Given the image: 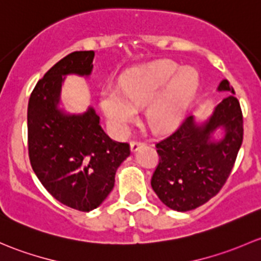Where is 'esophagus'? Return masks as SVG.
<instances>
[{
    "label": "esophagus",
    "mask_w": 261,
    "mask_h": 261,
    "mask_svg": "<svg viewBox=\"0 0 261 261\" xmlns=\"http://www.w3.org/2000/svg\"><path fill=\"white\" fill-rule=\"evenodd\" d=\"M142 146H144V142H142V141H132L130 142V150H132V152H136V150H138Z\"/></svg>",
    "instance_id": "obj_1"
}]
</instances>
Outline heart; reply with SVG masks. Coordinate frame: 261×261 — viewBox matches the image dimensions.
Here are the masks:
<instances>
[{"mask_svg":"<svg viewBox=\"0 0 261 261\" xmlns=\"http://www.w3.org/2000/svg\"><path fill=\"white\" fill-rule=\"evenodd\" d=\"M198 77L192 69L162 60L133 71L123 85L124 95L115 89H107L101 107L112 127L119 133L128 130L137 119L138 109L147 108L146 118L155 133L176 129L197 90Z\"/></svg>","mask_w":261,"mask_h":261,"instance_id":"heart-1","label":"heart"}]
</instances>
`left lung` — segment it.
<instances>
[{
  "label": "left lung",
  "instance_id": "1",
  "mask_svg": "<svg viewBox=\"0 0 261 261\" xmlns=\"http://www.w3.org/2000/svg\"><path fill=\"white\" fill-rule=\"evenodd\" d=\"M220 91L235 94L226 79ZM219 126L225 129L221 141H211ZM244 127L240 103L233 95L215 108L203 125L187 117L173 133L155 144L160 155L150 185L160 200L176 211L200 207L216 196L229 178L243 143Z\"/></svg>",
  "mask_w": 261,
  "mask_h": 261
}]
</instances>
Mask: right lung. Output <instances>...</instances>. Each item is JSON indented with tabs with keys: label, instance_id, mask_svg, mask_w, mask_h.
Masks as SVG:
<instances>
[{
	"label": "right lung",
	"instance_id": "obj_1",
	"mask_svg": "<svg viewBox=\"0 0 261 261\" xmlns=\"http://www.w3.org/2000/svg\"><path fill=\"white\" fill-rule=\"evenodd\" d=\"M94 51H74L55 64L32 90L28 107L31 167L59 202L79 211L98 207L114 187L115 172L130 154L128 143L109 138L100 118L64 114L58 108L64 75H90Z\"/></svg>",
	"mask_w": 261,
	"mask_h": 261
}]
</instances>
